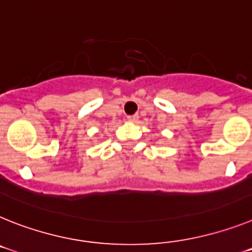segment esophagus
Instances as JSON below:
<instances>
[{"mask_svg":"<svg viewBox=\"0 0 252 252\" xmlns=\"http://www.w3.org/2000/svg\"><path fill=\"white\" fill-rule=\"evenodd\" d=\"M126 121H127V122H136L137 121V116H127V117H126Z\"/></svg>","mask_w":252,"mask_h":252,"instance_id":"1","label":"esophagus"}]
</instances>
